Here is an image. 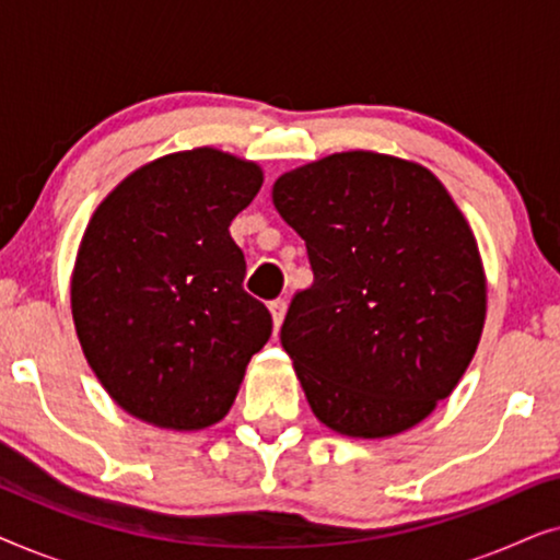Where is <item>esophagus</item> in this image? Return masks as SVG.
<instances>
[{"instance_id":"34e87169","label":"esophagus","mask_w":560,"mask_h":560,"mask_svg":"<svg viewBox=\"0 0 560 560\" xmlns=\"http://www.w3.org/2000/svg\"><path fill=\"white\" fill-rule=\"evenodd\" d=\"M285 311H288V301L285 298H278V301L270 303V313H272V326L275 331L282 326V318H285Z\"/></svg>"}]
</instances>
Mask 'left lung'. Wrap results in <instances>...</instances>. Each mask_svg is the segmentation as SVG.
I'll list each match as a JSON object with an SVG mask.
<instances>
[{
  "mask_svg": "<svg viewBox=\"0 0 560 560\" xmlns=\"http://www.w3.org/2000/svg\"><path fill=\"white\" fill-rule=\"evenodd\" d=\"M272 203L311 259L280 341L316 418L385 439L431 416L487 313L477 240L443 183L408 160L336 152L280 175Z\"/></svg>",
  "mask_w": 560,
  "mask_h": 560,
  "instance_id": "8db88e82",
  "label": "left lung"
}]
</instances>
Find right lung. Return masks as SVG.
Masks as SVG:
<instances>
[{"instance_id": "1", "label": "right lung", "mask_w": 560, "mask_h": 560, "mask_svg": "<svg viewBox=\"0 0 560 560\" xmlns=\"http://www.w3.org/2000/svg\"><path fill=\"white\" fill-rule=\"evenodd\" d=\"M259 186V165L196 148L127 175L91 217L71 278L73 324L91 370L129 416L201 431L232 408L272 334L229 234Z\"/></svg>"}]
</instances>
